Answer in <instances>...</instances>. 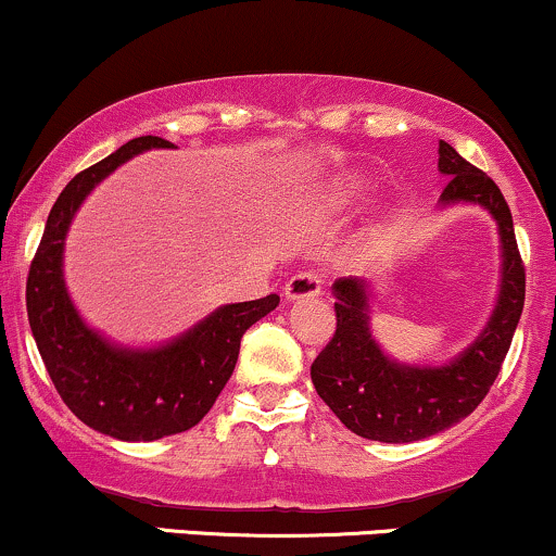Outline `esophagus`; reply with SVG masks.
I'll return each instance as SVG.
<instances>
[{
    "label": "esophagus",
    "instance_id": "esophagus-1",
    "mask_svg": "<svg viewBox=\"0 0 556 556\" xmlns=\"http://www.w3.org/2000/svg\"><path fill=\"white\" fill-rule=\"evenodd\" d=\"M320 290H324V287H320L318 274H313V271H300L290 279V282H285V287H282L285 298L292 300V303H295V300L318 298Z\"/></svg>",
    "mask_w": 556,
    "mask_h": 556
}]
</instances>
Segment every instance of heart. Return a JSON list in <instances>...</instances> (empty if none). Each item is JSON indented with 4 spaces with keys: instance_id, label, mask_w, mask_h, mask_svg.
<instances>
[{
    "instance_id": "b5f03b06",
    "label": "heart",
    "mask_w": 556,
    "mask_h": 556,
    "mask_svg": "<svg viewBox=\"0 0 556 556\" xmlns=\"http://www.w3.org/2000/svg\"><path fill=\"white\" fill-rule=\"evenodd\" d=\"M354 202H357V186H354L352 180H337V184L329 189V193L324 197L326 210L331 212L350 210Z\"/></svg>"
}]
</instances>
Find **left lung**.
Instances as JSON below:
<instances>
[{"instance_id": "left-lung-1", "label": "left lung", "mask_w": 556, "mask_h": 556, "mask_svg": "<svg viewBox=\"0 0 556 556\" xmlns=\"http://www.w3.org/2000/svg\"><path fill=\"white\" fill-rule=\"evenodd\" d=\"M438 155V170L447 178L440 210L473 204L497 223L500 290L490 320L464 352L443 365H414L391 357L372 337L370 282H333L337 333L311 365V378L346 430L378 443H414L469 417L497 378L523 313L526 271L503 191L447 142H440Z\"/></svg>"}]
</instances>
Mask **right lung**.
I'll list each match as a JSON object with an SVG mask.
<instances>
[{
	"label": "right lung",
	"instance_id": "obj_1",
	"mask_svg": "<svg viewBox=\"0 0 556 556\" xmlns=\"http://www.w3.org/2000/svg\"><path fill=\"white\" fill-rule=\"evenodd\" d=\"M170 147L160 137H137L77 173L51 206L25 290L33 339L59 396L87 427L126 443H150L202 422L236 370L243 333L279 305V295L219 305L155 346L118 344L79 316L64 279L66 232L77 210L131 157Z\"/></svg>",
	"mask_w": 556,
	"mask_h": 556
}]
</instances>
